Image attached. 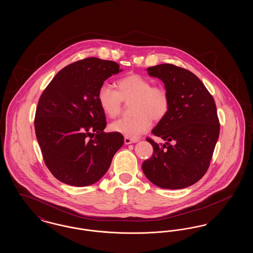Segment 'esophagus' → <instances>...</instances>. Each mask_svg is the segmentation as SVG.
<instances>
[{"label":"esophagus","instance_id":"34e87169","mask_svg":"<svg viewBox=\"0 0 253 253\" xmlns=\"http://www.w3.org/2000/svg\"><path fill=\"white\" fill-rule=\"evenodd\" d=\"M134 142H136V140L131 139V138H129V137H125V138H124V143H125V144H132V143H134Z\"/></svg>","mask_w":253,"mask_h":253}]
</instances>
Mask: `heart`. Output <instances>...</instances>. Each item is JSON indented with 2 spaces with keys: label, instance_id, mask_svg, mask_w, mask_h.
Wrapping results in <instances>:
<instances>
[{
  "label": "heart",
  "instance_id": "obj_1",
  "mask_svg": "<svg viewBox=\"0 0 253 253\" xmlns=\"http://www.w3.org/2000/svg\"><path fill=\"white\" fill-rule=\"evenodd\" d=\"M97 101L103 113L111 119L120 116L122 101L132 102V118L121 119L110 125L113 132L136 139L150 130L152 120L162 121L169 110L168 91L160 85H153L143 76L133 74L118 82V91L104 83L97 90Z\"/></svg>",
  "mask_w": 253,
  "mask_h": 253
}]
</instances>
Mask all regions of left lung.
<instances>
[{"label":"left lung","instance_id":"8db88e82","mask_svg":"<svg viewBox=\"0 0 253 253\" xmlns=\"http://www.w3.org/2000/svg\"><path fill=\"white\" fill-rule=\"evenodd\" d=\"M147 71L163 82L170 104L152 131L166 142L147 138L154 153L142 169L157 187L184 189L200 180L210 166L220 132L216 105L203 83L187 69L165 63Z\"/></svg>","mask_w":253,"mask_h":253}]
</instances>
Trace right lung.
<instances>
[{
  "label": "right lung",
  "instance_id": "obj_1",
  "mask_svg": "<svg viewBox=\"0 0 253 253\" xmlns=\"http://www.w3.org/2000/svg\"><path fill=\"white\" fill-rule=\"evenodd\" d=\"M121 71L112 60H78L62 68L40 97L37 140L46 167L60 182L76 187L96 183L123 145L121 133L103 132L106 118L96 97L99 86Z\"/></svg>",
  "mask_w": 253,
  "mask_h": 253
}]
</instances>
